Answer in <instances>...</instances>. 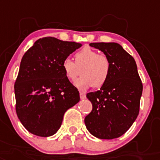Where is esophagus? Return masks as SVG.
Returning <instances> with one entry per match:
<instances>
[{
	"mask_svg": "<svg viewBox=\"0 0 160 160\" xmlns=\"http://www.w3.org/2000/svg\"><path fill=\"white\" fill-rule=\"evenodd\" d=\"M80 97L81 100H84V99H85V97H86V95H85V93L84 92H80Z\"/></svg>",
	"mask_w": 160,
	"mask_h": 160,
	"instance_id": "1",
	"label": "esophagus"
}]
</instances>
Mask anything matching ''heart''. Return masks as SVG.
Here are the masks:
<instances>
[{
  "label": "heart",
  "instance_id": "b5f03b06",
  "mask_svg": "<svg viewBox=\"0 0 160 160\" xmlns=\"http://www.w3.org/2000/svg\"><path fill=\"white\" fill-rule=\"evenodd\" d=\"M75 61L65 58L62 62V69L68 80H74L75 85L80 90H85L90 86L100 88L105 85L111 71V62L109 57L90 47H85L75 55Z\"/></svg>",
  "mask_w": 160,
  "mask_h": 160
}]
</instances>
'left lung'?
<instances>
[{"label": "left lung", "mask_w": 160, "mask_h": 160, "mask_svg": "<svg viewBox=\"0 0 160 160\" xmlns=\"http://www.w3.org/2000/svg\"><path fill=\"white\" fill-rule=\"evenodd\" d=\"M109 57L111 71L100 90L88 93L92 110L85 118L90 134L102 139L119 138L130 128L139 111L143 85L135 60L120 45L90 43Z\"/></svg>", "instance_id": "obj_1"}]
</instances>
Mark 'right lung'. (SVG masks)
<instances>
[{
  "mask_svg": "<svg viewBox=\"0 0 160 160\" xmlns=\"http://www.w3.org/2000/svg\"><path fill=\"white\" fill-rule=\"evenodd\" d=\"M80 46L76 42L45 37L23 55L14 86L16 111L31 134H55L65 111L80 101V93L65 76L62 62Z\"/></svg>",
  "mask_w": 160,
  "mask_h": 160,
  "instance_id": "1",
  "label": "right lung"
}]
</instances>
